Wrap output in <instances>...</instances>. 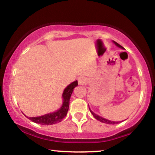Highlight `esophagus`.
<instances>
[{"label":"esophagus","mask_w":155,"mask_h":155,"mask_svg":"<svg viewBox=\"0 0 155 155\" xmlns=\"http://www.w3.org/2000/svg\"><path fill=\"white\" fill-rule=\"evenodd\" d=\"M87 79L84 76H80V77H79V79H78V83H79V84L80 85L85 84L87 83Z\"/></svg>","instance_id":"esophagus-1"}]
</instances>
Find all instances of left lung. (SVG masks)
I'll return each mask as SVG.
<instances>
[{
  "label": "left lung",
  "mask_w": 155,
  "mask_h": 155,
  "mask_svg": "<svg viewBox=\"0 0 155 155\" xmlns=\"http://www.w3.org/2000/svg\"><path fill=\"white\" fill-rule=\"evenodd\" d=\"M113 42L115 44V45L117 46L118 47L122 48V49H123V47H122L121 45H120V44H119L118 43H117V42H115V41H113ZM90 111L92 113V114L93 115V117L96 119V120L100 121V122H104V123H106V124H117V123H119V122H114V121H110L108 120H106V119L103 118V117H101L100 116H98V115L95 114L94 113V112H92L90 109Z\"/></svg>",
  "instance_id": "8db88e82"
}]
</instances>
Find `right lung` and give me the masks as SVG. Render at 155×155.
Here are the masks:
<instances>
[{
	"label": "right lung",
	"mask_w": 155,
	"mask_h": 155,
	"mask_svg": "<svg viewBox=\"0 0 155 155\" xmlns=\"http://www.w3.org/2000/svg\"><path fill=\"white\" fill-rule=\"evenodd\" d=\"M78 85V81H75L68 85L67 87L64 90L63 93V102L61 108L58 111L52 112V113L47 114L43 116L35 117H28L30 120L35 123L44 124V125H50V124H56L61 122L62 120L67 115L68 111L69 108V101H70L71 96L74 88Z\"/></svg>",
	"instance_id": "1"
}]
</instances>
